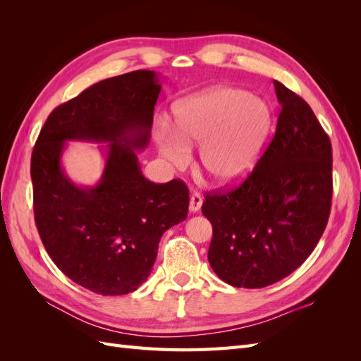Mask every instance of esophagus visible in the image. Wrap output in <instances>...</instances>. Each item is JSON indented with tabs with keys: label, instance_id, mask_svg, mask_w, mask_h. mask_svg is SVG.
<instances>
[{
	"label": "esophagus",
	"instance_id": "obj_1",
	"mask_svg": "<svg viewBox=\"0 0 361 361\" xmlns=\"http://www.w3.org/2000/svg\"><path fill=\"white\" fill-rule=\"evenodd\" d=\"M203 203V197L199 192H192L191 199H190V211L191 212H199Z\"/></svg>",
	"mask_w": 361,
	"mask_h": 361
}]
</instances>
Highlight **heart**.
<instances>
[{
  "label": "heart",
  "instance_id": "1",
  "mask_svg": "<svg viewBox=\"0 0 361 361\" xmlns=\"http://www.w3.org/2000/svg\"><path fill=\"white\" fill-rule=\"evenodd\" d=\"M269 106L232 87H212L185 97L173 110V129L157 133L162 157L182 169L200 146L203 170L218 183L245 178L260 158L271 129Z\"/></svg>",
  "mask_w": 361,
  "mask_h": 361
}]
</instances>
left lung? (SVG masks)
Instances as JSON below:
<instances>
[{"label": "left lung", "instance_id": "8db88e82", "mask_svg": "<svg viewBox=\"0 0 361 361\" xmlns=\"http://www.w3.org/2000/svg\"><path fill=\"white\" fill-rule=\"evenodd\" d=\"M281 111L276 135L238 188L207 194L212 224L207 259L235 288H265L307 259L331 209L333 155L309 104L274 81Z\"/></svg>", "mask_w": 361, "mask_h": 361}]
</instances>
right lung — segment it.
Listing matches in <instances>:
<instances>
[{"label": "right lung", "instance_id": "1", "mask_svg": "<svg viewBox=\"0 0 361 361\" xmlns=\"http://www.w3.org/2000/svg\"><path fill=\"white\" fill-rule=\"evenodd\" d=\"M161 92L154 71H134L93 84L59 105L31 155L35 220L49 257L64 276L99 295L137 290L150 276L164 232L187 218L182 180L154 183L135 150L149 145ZM108 142L102 180L73 184L62 170L66 141Z\"/></svg>", "mask_w": 361, "mask_h": 361}]
</instances>
